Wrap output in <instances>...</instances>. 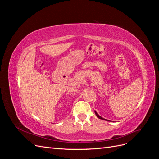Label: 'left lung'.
<instances>
[{"instance_id":"8db88e82","label":"left lung","mask_w":159,"mask_h":159,"mask_svg":"<svg viewBox=\"0 0 159 159\" xmlns=\"http://www.w3.org/2000/svg\"><path fill=\"white\" fill-rule=\"evenodd\" d=\"M95 115H96V116H97L99 119H103V120H105V121H109V120H107V119H103V117H101V116H99V115L97 113V112H96L95 111Z\"/></svg>"}]
</instances>
